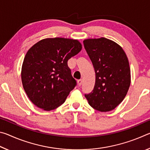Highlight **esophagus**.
<instances>
[{
  "mask_svg": "<svg viewBox=\"0 0 150 150\" xmlns=\"http://www.w3.org/2000/svg\"><path fill=\"white\" fill-rule=\"evenodd\" d=\"M77 83H78L79 86H81V85H82V83H83V81H82V79H79V80H78V81H77Z\"/></svg>",
  "mask_w": 150,
  "mask_h": 150,
  "instance_id": "esophagus-1",
  "label": "esophagus"
}]
</instances>
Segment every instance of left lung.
Listing matches in <instances>:
<instances>
[{"instance_id": "obj_1", "label": "left lung", "mask_w": 150, "mask_h": 150, "mask_svg": "<svg viewBox=\"0 0 150 150\" xmlns=\"http://www.w3.org/2000/svg\"><path fill=\"white\" fill-rule=\"evenodd\" d=\"M83 44L96 76L93 91L85 96L96 110H114L125 98L130 85V68L126 53L118 44L105 38L86 39Z\"/></svg>"}]
</instances>
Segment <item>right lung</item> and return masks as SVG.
Instances as JSON below:
<instances>
[{
	"label": "right lung",
	"mask_w": 150,
	"mask_h": 150,
	"mask_svg": "<svg viewBox=\"0 0 150 150\" xmlns=\"http://www.w3.org/2000/svg\"><path fill=\"white\" fill-rule=\"evenodd\" d=\"M82 49L77 40L45 38L28 51L22 66L24 89L33 104L50 111L65 102L76 85L67 61Z\"/></svg>",
	"instance_id": "add662e5"
}]
</instances>
